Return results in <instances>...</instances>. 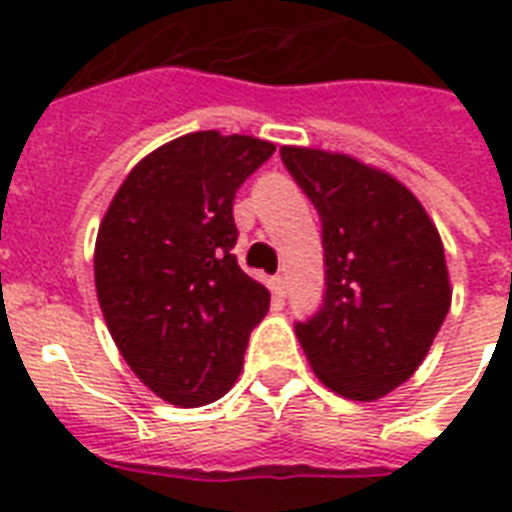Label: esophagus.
I'll return each instance as SVG.
<instances>
[{
    "instance_id": "esophagus-1",
    "label": "esophagus",
    "mask_w": 512,
    "mask_h": 512,
    "mask_svg": "<svg viewBox=\"0 0 512 512\" xmlns=\"http://www.w3.org/2000/svg\"><path fill=\"white\" fill-rule=\"evenodd\" d=\"M273 289H276V295H279V297H287L289 281H287V276H284V273H279V276L273 279Z\"/></svg>"
}]
</instances>
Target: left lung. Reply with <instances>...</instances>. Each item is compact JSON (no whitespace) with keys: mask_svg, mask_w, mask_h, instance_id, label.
Returning a JSON list of instances; mask_svg holds the SVG:
<instances>
[{"mask_svg":"<svg viewBox=\"0 0 512 512\" xmlns=\"http://www.w3.org/2000/svg\"><path fill=\"white\" fill-rule=\"evenodd\" d=\"M281 162L321 220L324 297L295 335L319 380L372 401L409 380L444 324L452 289L441 236L388 172L316 148Z\"/></svg>","mask_w":512,"mask_h":512,"instance_id":"left-lung-1","label":"left lung"}]
</instances>
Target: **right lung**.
Wrapping results in <instances>:
<instances>
[{"instance_id": "right-lung-1", "label": "right lung", "mask_w": 512, "mask_h": 512, "mask_svg": "<svg viewBox=\"0 0 512 512\" xmlns=\"http://www.w3.org/2000/svg\"><path fill=\"white\" fill-rule=\"evenodd\" d=\"M276 146L191 132L148 154L116 191L95 244L108 332L143 385L175 406L233 388L271 295L233 255V199Z\"/></svg>"}]
</instances>
